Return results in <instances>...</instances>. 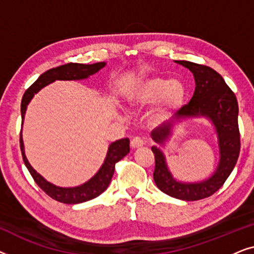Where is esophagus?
I'll return each mask as SVG.
<instances>
[{
  "instance_id": "obj_1",
  "label": "esophagus",
  "mask_w": 254,
  "mask_h": 254,
  "mask_svg": "<svg viewBox=\"0 0 254 254\" xmlns=\"http://www.w3.org/2000/svg\"><path fill=\"white\" fill-rule=\"evenodd\" d=\"M143 144H144V141L142 140L141 137H134L130 142V145H131V148H133V149H137V148L143 147Z\"/></svg>"
}]
</instances>
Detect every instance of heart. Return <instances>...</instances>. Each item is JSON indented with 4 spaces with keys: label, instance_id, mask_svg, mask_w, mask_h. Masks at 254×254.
<instances>
[{
    "label": "heart",
    "instance_id": "b5f03b06",
    "mask_svg": "<svg viewBox=\"0 0 254 254\" xmlns=\"http://www.w3.org/2000/svg\"><path fill=\"white\" fill-rule=\"evenodd\" d=\"M187 89L178 79L154 76L131 84L125 92V100L133 109H152L150 121L158 125L179 113L185 105Z\"/></svg>",
    "mask_w": 254,
    "mask_h": 254
}]
</instances>
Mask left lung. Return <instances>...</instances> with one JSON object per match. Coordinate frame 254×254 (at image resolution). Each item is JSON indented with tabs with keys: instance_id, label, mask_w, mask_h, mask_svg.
<instances>
[{
	"instance_id": "8db88e82",
	"label": "left lung",
	"mask_w": 254,
	"mask_h": 254,
	"mask_svg": "<svg viewBox=\"0 0 254 254\" xmlns=\"http://www.w3.org/2000/svg\"><path fill=\"white\" fill-rule=\"evenodd\" d=\"M189 69L195 79V91L190 102L177 113L171 121H166L151 131V138L162 147L170 141L177 125L189 119L203 118L215 128L220 158L216 169L209 178L196 183L180 182L170 171L165 154L161 147L154 145V180L159 190L168 195L184 201H195L208 197L218 190L230 176L237 163L241 140L238 129V103L235 93L222 76L207 65L190 61H175Z\"/></svg>"
}]
</instances>
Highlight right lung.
<instances>
[{
	"instance_id": "add662e5",
	"label": "right lung",
	"mask_w": 254,
	"mask_h": 254,
	"mask_svg": "<svg viewBox=\"0 0 254 254\" xmlns=\"http://www.w3.org/2000/svg\"><path fill=\"white\" fill-rule=\"evenodd\" d=\"M106 65V62H97L92 64H67L60 67L52 68L50 70L45 71L41 74L36 82L26 90L24 93L22 104H20V113H22V128L24 118H25L26 109L31 100L45 86L51 84L55 81H81L90 77V76L98 72ZM20 150H22L24 164L29 170L37 185L44 190L47 195L52 199L59 201L62 203L76 204L82 203L85 201L92 200L100 195L107 187H109L111 179H112L114 173V166L116 163L123 159L128 152H129V138H121V140L114 141L109 145L105 161L100 166L98 172L96 173L92 178L88 182L79 186L75 187H60L47 182L40 173H38L27 161L24 150V142L22 136V130H20Z\"/></svg>"
}]
</instances>
